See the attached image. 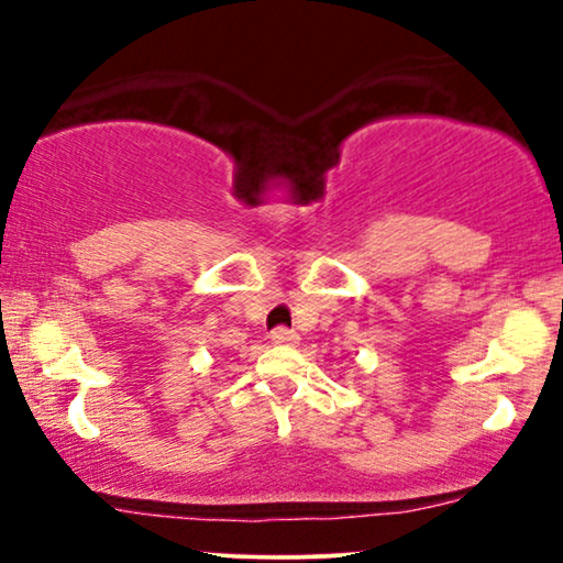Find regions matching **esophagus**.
I'll return each instance as SVG.
<instances>
[{
  "label": "esophagus",
  "mask_w": 563,
  "mask_h": 563,
  "mask_svg": "<svg viewBox=\"0 0 563 563\" xmlns=\"http://www.w3.org/2000/svg\"><path fill=\"white\" fill-rule=\"evenodd\" d=\"M299 341V335L295 330H287V328H276L272 333V343L274 345H295Z\"/></svg>",
  "instance_id": "obj_1"
}]
</instances>
